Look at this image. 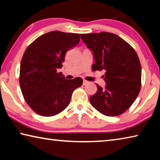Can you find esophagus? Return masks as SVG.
Listing matches in <instances>:
<instances>
[{"label": "esophagus", "mask_w": 160, "mask_h": 160, "mask_svg": "<svg viewBox=\"0 0 160 160\" xmlns=\"http://www.w3.org/2000/svg\"><path fill=\"white\" fill-rule=\"evenodd\" d=\"M88 83H89L88 81H87V80H83V83H82V85H88Z\"/></svg>", "instance_id": "34e87169"}]
</instances>
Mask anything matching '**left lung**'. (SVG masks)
I'll use <instances>...</instances> for the list:
<instances>
[{
  "instance_id": "left-lung-1",
  "label": "left lung",
  "mask_w": 160,
  "mask_h": 160,
  "mask_svg": "<svg viewBox=\"0 0 160 160\" xmlns=\"http://www.w3.org/2000/svg\"><path fill=\"white\" fill-rule=\"evenodd\" d=\"M81 39L92 51L94 70H104L106 87L97 85L90 104L108 116L122 114L135 102L141 87V65L131 45L110 32L81 34Z\"/></svg>"
}]
</instances>
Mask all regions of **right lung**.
I'll use <instances>...</instances> for the list:
<instances>
[{
    "label": "right lung",
    "mask_w": 160,
    "mask_h": 160,
    "mask_svg": "<svg viewBox=\"0 0 160 160\" xmlns=\"http://www.w3.org/2000/svg\"><path fill=\"white\" fill-rule=\"evenodd\" d=\"M79 34L52 31L27 48L20 63V85L31 109L42 116H53L68 106L72 94L82 85L81 78L66 80L61 68L65 55L80 42Z\"/></svg>",
    "instance_id": "1"
}]
</instances>
